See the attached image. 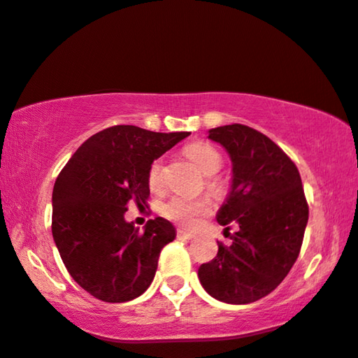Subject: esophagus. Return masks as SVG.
Listing matches in <instances>:
<instances>
[{
    "mask_svg": "<svg viewBox=\"0 0 358 358\" xmlns=\"http://www.w3.org/2000/svg\"><path fill=\"white\" fill-rule=\"evenodd\" d=\"M176 237H178V239H182V241H192V239H194L193 234H189V232L183 231V229H178V232H176Z\"/></svg>",
    "mask_w": 358,
    "mask_h": 358,
    "instance_id": "1",
    "label": "esophagus"
}]
</instances>
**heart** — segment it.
Here are the masks:
<instances>
[{"label": "heart", "mask_w": 358, "mask_h": 358, "mask_svg": "<svg viewBox=\"0 0 358 358\" xmlns=\"http://www.w3.org/2000/svg\"><path fill=\"white\" fill-rule=\"evenodd\" d=\"M185 155L198 166L199 171H203L204 175H213L216 173L221 166L222 160L219 152L214 149L213 145L206 144V142H194L185 147ZM160 175H162V164L160 162H154L150 165L149 170V185L152 188L159 187L160 183ZM208 187L211 192L219 193L222 189V183L216 178L208 180ZM162 214L170 221L183 227H192L196 219L203 214L209 211V201L208 199H189L183 196H173L162 206Z\"/></svg>", "instance_id": "obj_1"}]
</instances>
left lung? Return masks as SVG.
I'll return each instance as SVG.
<instances>
[{
  "instance_id": "8db88e82",
  "label": "left lung",
  "mask_w": 358,
  "mask_h": 358,
  "mask_svg": "<svg viewBox=\"0 0 358 358\" xmlns=\"http://www.w3.org/2000/svg\"><path fill=\"white\" fill-rule=\"evenodd\" d=\"M208 139L231 157V189L216 219L237 232L231 245L217 242V255L199 266L198 278L219 301L249 304L273 292L298 259L309 216L301 176L273 141L249 126L214 127Z\"/></svg>"
}]
</instances>
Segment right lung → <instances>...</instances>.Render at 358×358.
Listing matches in <instances>:
<instances>
[{
	"instance_id": "add662e5",
	"label": "right lung",
	"mask_w": 358,
	"mask_h": 358,
	"mask_svg": "<svg viewBox=\"0 0 358 358\" xmlns=\"http://www.w3.org/2000/svg\"><path fill=\"white\" fill-rule=\"evenodd\" d=\"M188 136L108 127L85 141L57 176L52 236L71 278L92 296L124 303L150 287L160 250L176 231L164 217L141 231L124 214L131 201L147 204L150 165Z\"/></svg>"
}]
</instances>
